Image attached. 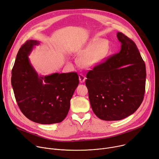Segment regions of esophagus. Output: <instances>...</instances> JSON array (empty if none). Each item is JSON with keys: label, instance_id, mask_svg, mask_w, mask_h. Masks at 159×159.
<instances>
[{"label": "esophagus", "instance_id": "34e87169", "mask_svg": "<svg viewBox=\"0 0 159 159\" xmlns=\"http://www.w3.org/2000/svg\"><path fill=\"white\" fill-rule=\"evenodd\" d=\"M79 80L80 83H83L84 82L85 80H86V77H85L84 75H83L82 74H80L79 75Z\"/></svg>", "mask_w": 159, "mask_h": 159}]
</instances>
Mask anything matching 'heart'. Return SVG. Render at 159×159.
<instances>
[{
    "mask_svg": "<svg viewBox=\"0 0 159 159\" xmlns=\"http://www.w3.org/2000/svg\"><path fill=\"white\" fill-rule=\"evenodd\" d=\"M111 50V44L108 40L93 38L80 51L79 62L84 68H94L104 62Z\"/></svg>",
    "mask_w": 159,
    "mask_h": 159,
    "instance_id": "1",
    "label": "heart"
}]
</instances>
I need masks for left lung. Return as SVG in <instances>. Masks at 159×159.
Here are the masks:
<instances>
[{"mask_svg": "<svg viewBox=\"0 0 159 159\" xmlns=\"http://www.w3.org/2000/svg\"><path fill=\"white\" fill-rule=\"evenodd\" d=\"M119 53L95 67L85 84L92 110L106 121L124 119L135 112L143 102L146 66L137 46L121 32Z\"/></svg>", "mask_w": 159, "mask_h": 159, "instance_id": "1", "label": "left lung"}]
</instances>
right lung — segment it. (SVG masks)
I'll list each match as a JSON object with an SVG mask.
<instances>
[{"instance_id": "add662e5", "label": "right lung", "mask_w": 159, "mask_h": 159, "mask_svg": "<svg viewBox=\"0 0 159 159\" xmlns=\"http://www.w3.org/2000/svg\"><path fill=\"white\" fill-rule=\"evenodd\" d=\"M39 43L28 40L20 48L12 69L11 84L20 110L27 118L41 124L60 123L69 112L79 77L76 72L38 75L29 56Z\"/></svg>"}]
</instances>
